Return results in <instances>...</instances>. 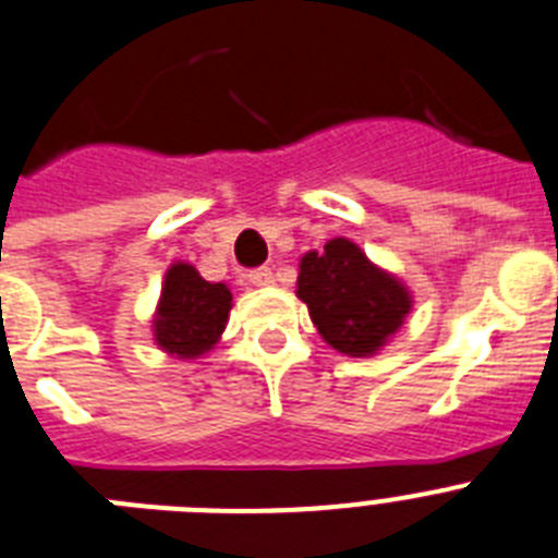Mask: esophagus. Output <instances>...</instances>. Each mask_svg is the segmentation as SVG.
Here are the masks:
<instances>
[{
	"label": "esophagus",
	"instance_id": "esophagus-1",
	"mask_svg": "<svg viewBox=\"0 0 558 558\" xmlns=\"http://www.w3.org/2000/svg\"><path fill=\"white\" fill-rule=\"evenodd\" d=\"M246 278H250L252 286H272L275 283V275H272V269H269V266L252 269V272L246 275Z\"/></svg>",
	"mask_w": 558,
	"mask_h": 558
}]
</instances>
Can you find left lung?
Instances as JSON below:
<instances>
[{
  "label": "left lung",
  "instance_id": "1",
  "mask_svg": "<svg viewBox=\"0 0 558 558\" xmlns=\"http://www.w3.org/2000/svg\"><path fill=\"white\" fill-rule=\"evenodd\" d=\"M298 298L319 337L345 356L381 351L413 308L407 286L348 239H331L323 252L300 258Z\"/></svg>",
  "mask_w": 558,
  "mask_h": 558
}]
</instances>
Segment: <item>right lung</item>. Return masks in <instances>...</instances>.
Wrapping results in <instances>:
<instances>
[{
  "instance_id": "add662e5",
  "label": "right lung",
  "mask_w": 558,
  "mask_h": 558,
  "mask_svg": "<svg viewBox=\"0 0 558 558\" xmlns=\"http://www.w3.org/2000/svg\"><path fill=\"white\" fill-rule=\"evenodd\" d=\"M232 292L227 283H210L191 264H171L154 314V339L177 360H196L210 351L227 328Z\"/></svg>"
}]
</instances>
